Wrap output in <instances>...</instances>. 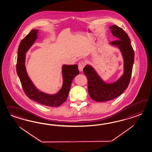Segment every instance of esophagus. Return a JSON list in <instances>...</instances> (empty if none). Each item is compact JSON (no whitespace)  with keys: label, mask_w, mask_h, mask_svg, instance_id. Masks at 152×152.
<instances>
[{"label":"esophagus","mask_w":152,"mask_h":152,"mask_svg":"<svg viewBox=\"0 0 152 152\" xmlns=\"http://www.w3.org/2000/svg\"><path fill=\"white\" fill-rule=\"evenodd\" d=\"M85 62H83V61H80V62H79V64H78V69H79V71H80V72H82L83 71V68H84V67H85Z\"/></svg>","instance_id":"1"}]
</instances>
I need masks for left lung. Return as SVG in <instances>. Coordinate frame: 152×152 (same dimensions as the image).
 I'll return each instance as SVG.
<instances>
[{"mask_svg":"<svg viewBox=\"0 0 152 152\" xmlns=\"http://www.w3.org/2000/svg\"><path fill=\"white\" fill-rule=\"evenodd\" d=\"M109 29L118 40L110 42L109 45L119 50L124 61V70L117 80L107 83L92 66H85L83 71L88 78V94L92 100L97 102L109 101L122 94L129 85L133 66L134 52L128 35L116 25L111 26Z\"/></svg>","mask_w":152,"mask_h":152,"instance_id":"1","label":"left lung"}]
</instances>
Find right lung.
I'll list each match as a JSON object with an SVG mask.
<instances>
[{
  "mask_svg": "<svg viewBox=\"0 0 152 152\" xmlns=\"http://www.w3.org/2000/svg\"><path fill=\"white\" fill-rule=\"evenodd\" d=\"M38 29H32L20 42L18 51L17 72L24 91L31 100L43 105L58 107L65 102L67 98L72 80L79 74L78 66L77 64L62 65V85L60 90L56 94H49L38 89L28 76L26 67V52L38 39Z\"/></svg>",
  "mask_w": 152,
  "mask_h": 152,
  "instance_id": "add662e5",
  "label": "right lung"
}]
</instances>
